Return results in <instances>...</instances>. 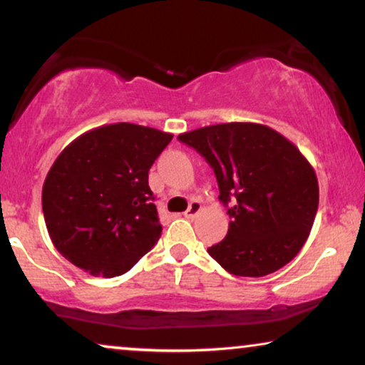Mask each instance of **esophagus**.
<instances>
[{
  "instance_id": "34e87169",
  "label": "esophagus",
  "mask_w": 365,
  "mask_h": 365,
  "mask_svg": "<svg viewBox=\"0 0 365 365\" xmlns=\"http://www.w3.org/2000/svg\"><path fill=\"white\" fill-rule=\"evenodd\" d=\"M199 211H201V202H199V201H191V202H189V207L186 209V212H184V216L189 217V219H192V217L197 216Z\"/></svg>"
}]
</instances>
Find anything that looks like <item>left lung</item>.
Here are the masks:
<instances>
[{"mask_svg": "<svg viewBox=\"0 0 365 365\" xmlns=\"http://www.w3.org/2000/svg\"><path fill=\"white\" fill-rule=\"evenodd\" d=\"M216 174L227 236L207 249L227 272L262 277L291 262L311 232L317 176L294 144L256 123H226L179 134Z\"/></svg>", "mask_w": 365, "mask_h": 365, "instance_id": "obj_1", "label": "left lung"}]
</instances>
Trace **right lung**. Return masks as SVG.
<instances>
[{"label": "right lung", "mask_w": 365, "mask_h": 365, "mask_svg": "<svg viewBox=\"0 0 365 365\" xmlns=\"http://www.w3.org/2000/svg\"><path fill=\"white\" fill-rule=\"evenodd\" d=\"M173 134L106 124L63 149L43 184V214L63 257L93 276L128 272L161 237L148 174Z\"/></svg>", "instance_id": "1"}]
</instances>
